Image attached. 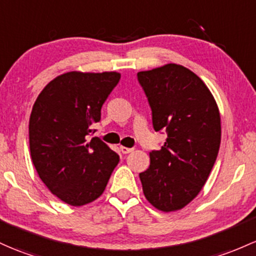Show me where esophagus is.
<instances>
[{"mask_svg": "<svg viewBox=\"0 0 256 256\" xmlns=\"http://www.w3.org/2000/svg\"><path fill=\"white\" fill-rule=\"evenodd\" d=\"M120 150H122V154H128V153H131V152L134 150V148H128V147H120Z\"/></svg>", "mask_w": 256, "mask_h": 256, "instance_id": "34e87169", "label": "esophagus"}]
</instances>
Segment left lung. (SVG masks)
Listing matches in <instances>:
<instances>
[{
  "label": "left lung",
  "mask_w": 256,
  "mask_h": 256,
  "mask_svg": "<svg viewBox=\"0 0 256 256\" xmlns=\"http://www.w3.org/2000/svg\"><path fill=\"white\" fill-rule=\"evenodd\" d=\"M156 132L168 138L150 153V165L140 174L143 193L153 206L174 212L200 192L218 158L220 113L212 92L193 72L178 64L137 72Z\"/></svg>",
  "instance_id": "8db88e82"
}]
</instances>
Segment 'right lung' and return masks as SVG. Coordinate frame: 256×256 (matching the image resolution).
Instances as JSON below:
<instances>
[{"label":"right lung","instance_id":"obj_1","mask_svg":"<svg viewBox=\"0 0 256 256\" xmlns=\"http://www.w3.org/2000/svg\"><path fill=\"white\" fill-rule=\"evenodd\" d=\"M120 80L119 72H70L38 94L29 122L32 159L52 194L72 206L103 193L119 156L98 137L94 125Z\"/></svg>","mask_w":256,"mask_h":256}]
</instances>
